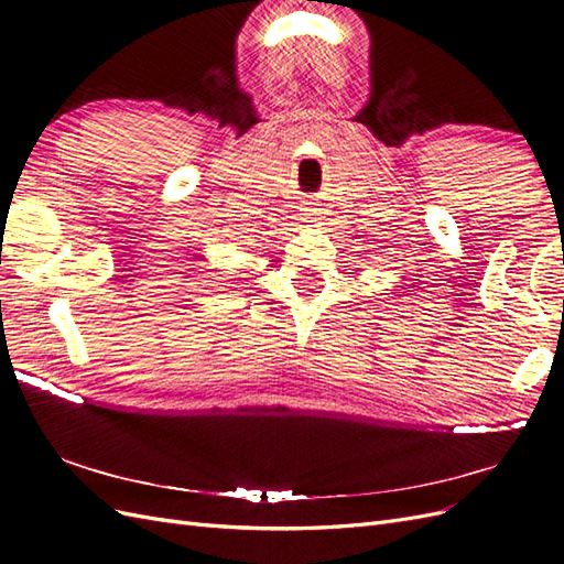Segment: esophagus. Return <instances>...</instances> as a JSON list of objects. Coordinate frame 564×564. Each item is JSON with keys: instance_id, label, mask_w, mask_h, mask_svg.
Masks as SVG:
<instances>
[{"instance_id": "obj_1", "label": "esophagus", "mask_w": 564, "mask_h": 564, "mask_svg": "<svg viewBox=\"0 0 564 564\" xmlns=\"http://www.w3.org/2000/svg\"><path fill=\"white\" fill-rule=\"evenodd\" d=\"M315 216H317V214H315V212H311V216H308V218H315Z\"/></svg>"}]
</instances>
